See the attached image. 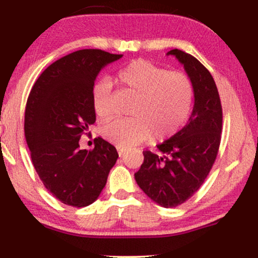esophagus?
I'll list each match as a JSON object with an SVG mask.
<instances>
[{"instance_id":"obj_1","label":"esophagus","mask_w":258,"mask_h":258,"mask_svg":"<svg viewBox=\"0 0 258 258\" xmlns=\"http://www.w3.org/2000/svg\"><path fill=\"white\" fill-rule=\"evenodd\" d=\"M117 153H118V155H119V157L121 156H123V155H124V153H125V150L124 149H122V148H117Z\"/></svg>"}]
</instances>
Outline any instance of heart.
Segmentation results:
<instances>
[{"label":"heart","mask_w":258,"mask_h":258,"mask_svg":"<svg viewBox=\"0 0 258 258\" xmlns=\"http://www.w3.org/2000/svg\"><path fill=\"white\" fill-rule=\"evenodd\" d=\"M122 87L137 94L130 109L133 117L107 119L101 135L123 149L150 140H165L175 135L188 117L194 89L185 74L167 72L146 59H134L117 73ZM112 83L102 77L91 87V105L98 117L112 111Z\"/></svg>","instance_id":"heart-1"}]
</instances>
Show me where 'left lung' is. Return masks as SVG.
I'll use <instances>...</instances> for the list:
<instances>
[{
    "mask_svg": "<svg viewBox=\"0 0 258 258\" xmlns=\"http://www.w3.org/2000/svg\"><path fill=\"white\" fill-rule=\"evenodd\" d=\"M169 55L191 81L192 111L178 133L158 144L157 153L143 151L144 161L135 174L144 194L163 208L185 202L203 184L216 160L222 133V105L211 74L184 51L172 49Z\"/></svg>",
    "mask_w": 258,
    "mask_h": 258,
    "instance_id": "left-lung-1",
    "label": "left lung"
}]
</instances>
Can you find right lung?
<instances>
[{
	"label": "right lung",
	"mask_w": 258,
	"mask_h": 258,
	"mask_svg": "<svg viewBox=\"0 0 258 258\" xmlns=\"http://www.w3.org/2000/svg\"><path fill=\"white\" fill-rule=\"evenodd\" d=\"M123 55L83 49L52 63L41 74L27 101L24 135L35 170L62 203H94L118 158L101 137L93 150H80V139L96 121L91 87L104 67Z\"/></svg>",
	"instance_id": "obj_1"
}]
</instances>
